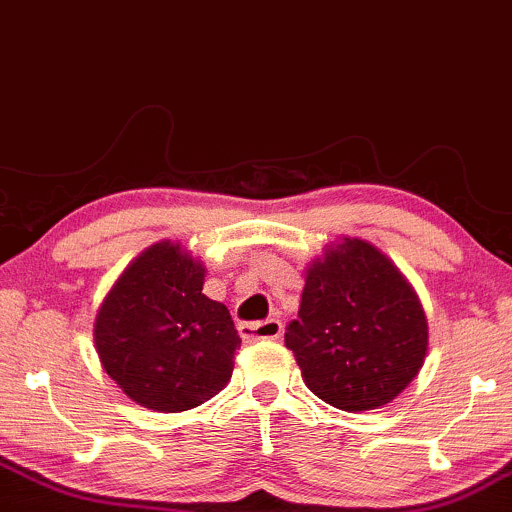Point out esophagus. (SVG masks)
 <instances>
[{
	"label": "esophagus",
	"mask_w": 512,
	"mask_h": 512,
	"mask_svg": "<svg viewBox=\"0 0 512 512\" xmlns=\"http://www.w3.org/2000/svg\"><path fill=\"white\" fill-rule=\"evenodd\" d=\"M238 334L245 343L252 341H276L283 334V324L279 319H264V322H240Z\"/></svg>",
	"instance_id": "esophagus-1"
}]
</instances>
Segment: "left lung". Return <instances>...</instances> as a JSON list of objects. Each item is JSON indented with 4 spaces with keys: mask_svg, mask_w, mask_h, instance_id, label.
Returning <instances> with one entry per match:
<instances>
[{
    "mask_svg": "<svg viewBox=\"0 0 512 512\" xmlns=\"http://www.w3.org/2000/svg\"><path fill=\"white\" fill-rule=\"evenodd\" d=\"M427 346L420 298L372 243L343 238L310 264L286 348L324 403L348 412L391 403L417 377Z\"/></svg>",
    "mask_w": 512,
    "mask_h": 512,
    "instance_id": "8db88e82",
    "label": "left lung"
}]
</instances>
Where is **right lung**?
Listing matches in <instances>:
<instances>
[{"instance_id":"add662e5","label":"right lung","mask_w":512,"mask_h":512,"mask_svg":"<svg viewBox=\"0 0 512 512\" xmlns=\"http://www.w3.org/2000/svg\"><path fill=\"white\" fill-rule=\"evenodd\" d=\"M202 283L205 267L162 240L123 269L100 305L95 348L104 372L143 408L190 410L229 384L240 336Z\"/></svg>"}]
</instances>
